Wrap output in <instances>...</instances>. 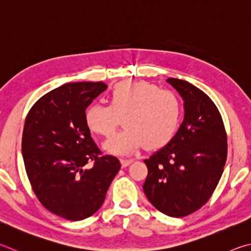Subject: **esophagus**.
I'll return each mask as SVG.
<instances>
[{
	"label": "esophagus",
	"mask_w": 251,
	"mask_h": 251,
	"mask_svg": "<svg viewBox=\"0 0 251 251\" xmlns=\"http://www.w3.org/2000/svg\"><path fill=\"white\" fill-rule=\"evenodd\" d=\"M133 161H134L133 158H121V163H122L123 167L129 166Z\"/></svg>",
	"instance_id": "34e87169"
}]
</instances>
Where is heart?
Segmentation results:
<instances>
[{"mask_svg": "<svg viewBox=\"0 0 251 251\" xmlns=\"http://www.w3.org/2000/svg\"><path fill=\"white\" fill-rule=\"evenodd\" d=\"M108 104L95 103L85 111V123L97 135L108 137L123 117L125 127L108 139V152L127 154L146 145L160 148L179 127L182 105L177 95L146 81H124L113 86Z\"/></svg>", "mask_w": 251, "mask_h": 251, "instance_id": "b5f03b06", "label": "heart"}]
</instances>
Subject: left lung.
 <instances>
[{"label":"left lung","instance_id":"1","mask_svg":"<svg viewBox=\"0 0 251 251\" xmlns=\"http://www.w3.org/2000/svg\"><path fill=\"white\" fill-rule=\"evenodd\" d=\"M167 81L184 100V120L169 143L144 161V192L158 211L184 217L212 197L224 171L227 135L220 111L189 82Z\"/></svg>","mask_w":251,"mask_h":251}]
</instances>
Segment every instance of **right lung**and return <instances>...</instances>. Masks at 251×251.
Returning a JSON list of instances; mask_svg holds the SVG:
<instances>
[{"label": "right lung", "mask_w": 251, "mask_h": 251, "mask_svg": "<svg viewBox=\"0 0 251 251\" xmlns=\"http://www.w3.org/2000/svg\"><path fill=\"white\" fill-rule=\"evenodd\" d=\"M103 82H74L50 91L27 114L22 152L31 189L45 208L68 221L88 218L102 206L121 169L91 137L85 110L105 91ZM89 162L91 170L84 167Z\"/></svg>", "instance_id": "right-lung-1"}]
</instances>
